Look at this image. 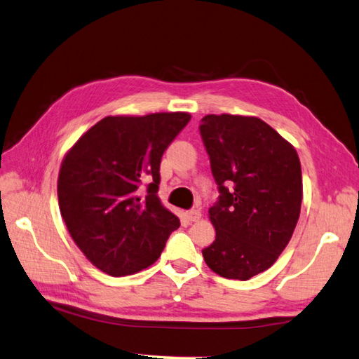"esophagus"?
<instances>
[{"label":"esophagus","mask_w":359,"mask_h":359,"mask_svg":"<svg viewBox=\"0 0 359 359\" xmlns=\"http://www.w3.org/2000/svg\"><path fill=\"white\" fill-rule=\"evenodd\" d=\"M187 217H188V220H191V222H199L202 217V212L199 210H191L187 212Z\"/></svg>","instance_id":"esophagus-1"}]
</instances>
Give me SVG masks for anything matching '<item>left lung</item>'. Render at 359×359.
I'll return each mask as SVG.
<instances>
[{
    "label": "left lung",
    "mask_w": 359,
    "mask_h": 359,
    "mask_svg": "<svg viewBox=\"0 0 359 359\" xmlns=\"http://www.w3.org/2000/svg\"><path fill=\"white\" fill-rule=\"evenodd\" d=\"M201 135L220 193L208 210L216 241L202 255L219 276L247 280L269 270L292 239L302 202L299 157L253 116L208 114Z\"/></svg>",
    "instance_id": "1"
}]
</instances>
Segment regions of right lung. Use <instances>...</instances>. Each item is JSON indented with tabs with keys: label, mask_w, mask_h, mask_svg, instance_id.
Here are the masks:
<instances>
[{
	"label": "right lung",
	"mask_w": 359,
	"mask_h": 359,
	"mask_svg": "<svg viewBox=\"0 0 359 359\" xmlns=\"http://www.w3.org/2000/svg\"><path fill=\"white\" fill-rule=\"evenodd\" d=\"M189 118L188 112L104 117L65 154L57 185L62 217L81 253L109 276L148 269L180 226L157 196L158 170ZM144 178L151 184L142 196Z\"/></svg>",
	"instance_id": "1"
}]
</instances>
